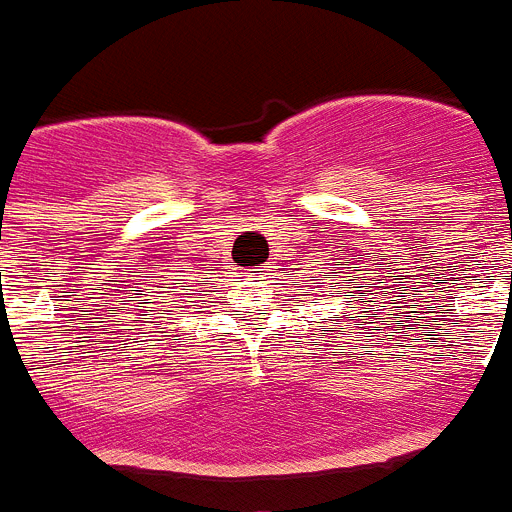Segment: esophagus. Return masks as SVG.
Returning a JSON list of instances; mask_svg holds the SVG:
<instances>
[{"instance_id":"esophagus-1","label":"esophagus","mask_w":512,"mask_h":512,"mask_svg":"<svg viewBox=\"0 0 512 512\" xmlns=\"http://www.w3.org/2000/svg\"><path fill=\"white\" fill-rule=\"evenodd\" d=\"M247 276L249 278H265V276H270L268 265H255V268H247Z\"/></svg>"}]
</instances>
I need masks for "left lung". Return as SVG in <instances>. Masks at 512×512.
Instances as JSON below:
<instances>
[{
  "mask_svg": "<svg viewBox=\"0 0 512 512\" xmlns=\"http://www.w3.org/2000/svg\"><path fill=\"white\" fill-rule=\"evenodd\" d=\"M362 281H364V278H362ZM359 289H362V286H359Z\"/></svg>",
  "mask_w": 512,
  "mask_h": 512,
  "instance_id": "8db88e82",
  "label": "left lung"
}]
</instances>
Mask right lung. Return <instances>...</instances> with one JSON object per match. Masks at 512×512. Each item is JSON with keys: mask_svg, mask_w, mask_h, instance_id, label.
<instances>
[{"mask_svg": "<svg viewBox=\"0 0 512 512\" xmlns=\"http://www.w3.org/2000/svg\"><path fill=\"white\" fill-rule=\"evenodd\" d=\"M153 289H166V286H163V283H158V281H153V283H148V289L143 291V296H153V294H158V291H153ZM163 294V291H161ZM166 304V302H163ZM166 312H171V309H166Z\"/></svg>", "mask_w": 512, "mask_h": 512, "instance_id": "right-lung-1", "label": "right lung"}]
</instances>
